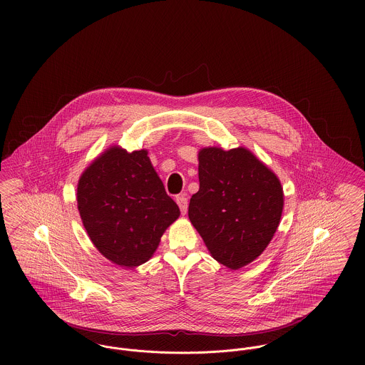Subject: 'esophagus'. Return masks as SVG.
I'll return each instance as SVG.
<instances>
[{
	"label": "esophagus",
	"instance_id": "1",
	"mask_svg": "<svg viewBox=\"0 0 365 365\" xmlns=\"http://www.w3.org/2000/svg\"><path fill=\"white\" fill-rule=\"evenodd\" d=\"M175 201H177L178 207L181 209V213L185 215L187 210H188V200L185 198V195H178V197L175 198Z\"/></svg>",
	"mask_w": 365,
	"mask_h": 365
}]
</instances>
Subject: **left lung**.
<instances>
[{
    "label": "left lung",
    "instance_id": "1",
    "mask_svg": "<svg viewBox=\"0 0 365 365\" xmlns=\"http://www.w3.org/2000/svg\"><path fill=\"white\" fill-rule=\"evenodd\" d=\"M200 191L191 197L188 217L210 256L240 269L256 260L274 237L284 208L277 174L247 148L198 152Z\"/></svg>",
    "mask_w": 365,
    "mask_h": 365
}]
</instances>
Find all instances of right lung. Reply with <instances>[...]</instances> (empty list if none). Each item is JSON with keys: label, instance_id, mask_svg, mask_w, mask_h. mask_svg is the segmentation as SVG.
Instances as JSON below:
<instances>
[{"label": "right lung", "instance_id": "right-lung-1", "mask_svg": "<svg viewBox=\"0 0 365 365\" xmlns=\"http://www.w3.org/2000/svg\"><path fill=\"white\" fill-rule=\"evenodd\" d=\"M148 150L105 149L83 171L77 207L97 250L116 265L133 268L150 260L165 229L180 216Z\"/></svg>", "mask_w": 365, "mask_h": 365}]
</instances>
